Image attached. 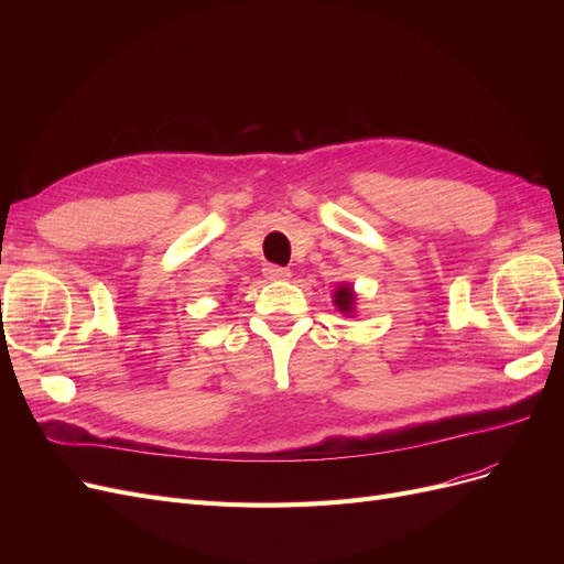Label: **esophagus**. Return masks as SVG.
Returning <instances> with one entry per match:
<instances>
[{"label": "esophagus", "instance_id": "obj_1", "mask_svg": "<svg viewBox=\"0 0 564 564\" xmlns=\"http://www.w3.org/2000/svg\"><path fill=\"white\" fill-rule=\"evenodd\" d=\"M265 278L268 280H289V278H292V272H289L286 268H280V265H268Z\"/></svg>", "mask_w": 564, "mask_h": 564}]
</instances>
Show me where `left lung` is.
Listing matches in <instances>:
<instances>
[{
  "instance_id": "left-lung-1",
  "label": "left lung",
  "mask_w": 564,
  "mask_h": 564,
  "mask_svg": "<svg viewBox=\"0 0 564 564\" xmlns=\"http://www.w3.org/2000/svg\"><path fill=\"white\" fill-rule=\"evenodd\" d=\"M334 305H336L340 313L352 315L355 313V292H352V286L340 284L336 292H334Z\"/></svg>"
}]
</instances>
